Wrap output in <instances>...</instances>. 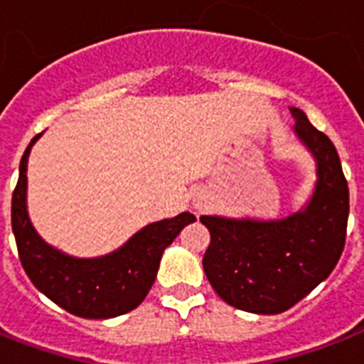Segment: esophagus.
<instances>
[{
    "label": "esophagus",
    "mask_w": 364,
    "mask_h": 364,
    "mask_svg": "<svg viewBox=\"0 0 364 364\" xmlns=\"http://www.w3.org/2000/svg\"><path fill=\"white\" fill-rule=\"evenodd\" d=\"M192 205H194V209H196V211H202V209L208 208V198L196 196L194 200H192Z\"/></svg>",
    "instance_id": "esophagus-1"
}]
</instances>
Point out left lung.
Returning a JSON list of instances; mask_svg holds the SVG:
<instances>
[{
	"mask_svg": "<svg viewBox=\"0 0 364 364\" xmlns=\"http://www.w3.org/2000/svg\"><path fill=\"white\" fill-rule=\"evenodd\" d=\"M294 131L316 161L309 203L277 220L200 217L211 233L203 271L218 297L254 314H280L323 282L346 243L350 191L336 147L299 108Z\"/></svg>",
	"mask_w": 364,
	"mask_h": 364,
	"instance_id": "8db88e82",
	"label": "left lung"
}]
</instances>
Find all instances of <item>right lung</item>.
Listing matches in <instances>:
<instances>
[{
    "mask_svg": "<svg viewBox=\"0 0 364 364\" xmlns=\"http://www.w3.org/2000/svg\"><path fill=\"white\" fill-rule=\"evenodd\" d=\"M38 136L23 151L11 205V223L23 271L48 299L80 318L106 320L131 312L151 289L164 249L196 217L181 213L147 224L121 249L100 258H75L50 247L33 228L26 205L28 156Z\"/></svg>",
    "mask_w": 364,
    "mask_h": 364,
    "instance_id": "1",
    "label": "right lung"
}]
</instances>
